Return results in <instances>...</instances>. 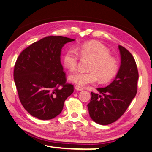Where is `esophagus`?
Wrapping results in <instances>:
<instances>
[{
  "label": "esophagus",
  "instance_id": "34e87169",
  "mask_svg": "<svg viewBox=\"0 0 152 152\" xmlns=\"http://www.w3.org/2000/svg\"><path fill=\"white\" fill-rule=\"evenodd\" d=\"M75 89H76V90H79V91H82V90H84V88H82V87H81V86H78V85H76L75 86Z\"/></svg>",
  "mask_w": 152,
  "mask_h": 152
}]
</instances>
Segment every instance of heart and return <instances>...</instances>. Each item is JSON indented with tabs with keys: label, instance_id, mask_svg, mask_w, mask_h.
<instances>
[{
	"label": "heart",
	"instance_id": "b5f03b06",
	"mask_svg": "<svg viewBox=\"0 0 152 152\" xmlns=\"http://www.w3.org/2000/svg\"><path fill=\"white\" fill-rule=\"evenodd\" d=\"M76 49L82 58L90 60L88 67L89 72H76L72 74L68 77L70 82L84 86L94 84L98 78L102 82H108L117 74L118 61L110 56L109 50L100 42H86L77 46ZM76 51L74 48H70L63 56L64 66L70 71L75 70L78 65L79 58Z\"/></svg>",
	"mask_w": 152,
	"mask_h": 152
}]
</instances>
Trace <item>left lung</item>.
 <instances>
[{"label":"left lung","mask_w":152,"mask_h":152,"mask_svg":"<svg viewBox=\"0 0 152 152\" xmlns=\"http://www.w3.org/2000/svg\"><path fill=\"white\" fill-rule=\"evenodd\" d=\"M121 64L116 76L105 88H97L98 93L91 92L88 104L90 118L96 123L107 125L122 116L137 93L138 71L133 56L128 50L118 46Z\"/></svg>","instance_id":"left-lung-1"}]
</instances>
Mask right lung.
<instances>
[{"instance_id": "1", "label": "right lung", "mask_w": 152, "mask_h": 152, "mask_svg": "<svg viewBox=\"0 0 152 152\" xmlns=\"http://www.w3.org/2000/svg\"><path fill=\"white\" fill-rule=\"evenodd\" d=\"M74 40L62 36L45 37L24 49L16 60L14 80L19 99L38 119L56 117L74 92L73 85L66 83L60 62L61 49Z\"/></svg>"}]
</instances>
